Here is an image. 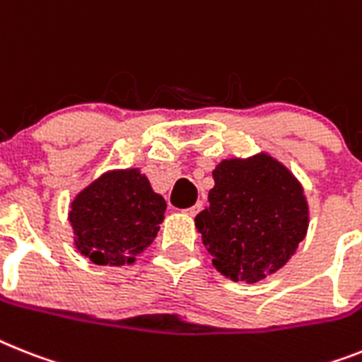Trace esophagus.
I'll list each match as a JSON object with an SVG mask.
<instances>
[{
  "label": "esophagus",
  "mask_w": 362,
  "mask_h": 362,
  "mask_svg": "<svg viewBox=\"0 0 362 362\" xmlns=\"http://www.w3.org/2000/svg\"><path fill=\"white\" fill-rule=\"evenodd\" d=\"M202 207H203V203L198 202V203H196V205H192V207H190V209H187L185 213H187L188 216H196V214H198L199 211H202Z\"/></svg>",
  "instance_id": "34e87169"
}]
</instances>
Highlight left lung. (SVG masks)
<instances>
[{
	"label": "left lung",
	"instance_id": "8db88e82",
	"mask_svg": "<svg viewBox=\"0 0 362 362\" xmlns=\"http://www.w3.org/2000/svg\"><path fill=\"white\" fill-rule=\"evenodd\" d=\"M213 177L196 228L216 270L233 281L257 283L285 267L309 228L298 179L264 153L222 160Z\"/></svg>",
	"mask_w": 362,
	"mask_h": 362
}]
</instances>
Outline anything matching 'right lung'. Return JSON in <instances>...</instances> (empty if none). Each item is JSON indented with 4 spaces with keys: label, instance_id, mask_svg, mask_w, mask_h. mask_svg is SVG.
I'll list each match as a JSON object with an SVG mask.
<instances>
[{
    "label": "right lung",
    "instance_id": "right-lung-1",
    "mask_svg": "<svg viewBox=\"0 0 362 362\" xmlns=\"http://www.w3.org/2000/svg\"><path fill=\"white\" fill-rule=\"evenodd\" d=\"M164 211V198L139 170L101 175L71 202L77 250L101 267L131 264L157 237Z\"/></svg>",
    "mask_w": 362,
    "mask_h": 362
}]
</instances>
